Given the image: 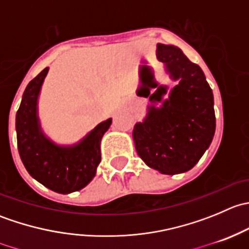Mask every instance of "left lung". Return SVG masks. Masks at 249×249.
<instances>
[{"mask_svg": "<svg viewBox=\"0 0 249 249\" xmlns=\"http://www.w3.org/2000/svg\"><path fill=\"white\" fill-rule=\"evenodd\" d=\"M157 57L178 84L161 106H149L132 131L141 159L164 175L187 172L196 165L215 131L212 89L199 65L179 48L158 44Z\"/></svg>", "mask_w": 249, "mask_h": 249, "instance_id": "left-lung-1", "label": "left lung"}]
</instances>
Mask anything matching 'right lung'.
<instances>
[{
    "label": "right lung",
    "mask_w": 249,
    "mask_h": 249,
    "mask_svg": "<svg viewBox=\"0 0 249 249\" xmlns=\"http://www.w3.org/2000/svg\"><path fill=\"white\" fill-rule=\"evenodd\" d=\"M48 67L27 84L17 112L18 149L25 169L36 180L60 194L83 189L96 175L101 161L102 136L112 119L95 126L76 144L59 145L49 140L41 129L38 96L48 73Z\"/></svg>",
    "instance_id": "1"
}]
</instances>
